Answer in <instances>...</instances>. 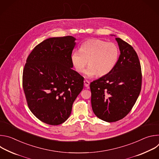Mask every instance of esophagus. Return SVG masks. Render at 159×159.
I'll list each match as a JSON object with an SVG mask.
<instances>
[{
  "instance_id": "1",
  "label": "esophagus",
  "mask_w": 159,
  "mask_h": 159,
  "mask_svg": "<svg viewBox=\"0 0 159 159\" xmlns=\"http://www.w3.org/2000/svg\"><path fill=\"white\" fill-rule=\"evenodd\" d=\"M84 85H85V87H89V84H90L89 81H88V80H85L84 81Z\"/></svg>"
}]
</instances>
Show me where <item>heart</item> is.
Segmentation results:
<instances>
[{"instance_id":"1","label":"heart","mask_w":159,"mask_h":159,"mask_svg":"<svg viewBox=\"0 0 159 159\" xmlns=\"http://www.w3.org/2000/svg\"><path fill=\"white\" fill-rule=\"evenodd\" d=\"M119 54V48L115 43L90 39L82 44L80 51L73 52L71 61L79 73L84 72L89 63V66L85 71L86 77H92L96 74L102 77L109 74L115 66Z\"/></svg>"}]
</instances>
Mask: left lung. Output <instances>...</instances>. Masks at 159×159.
Returning <instances> with one entry per match:
<instances>
[{
  "mask_svg": "<svg viewBox=\"0 0 159 159\" xmlns=\"http://www.w3.org/2000/svg\"><path fill=\"white\" fill-rule=\"evenodd\" d=\"M120 50L118 61L107 74L90 84L93 112L99 119L115 122L125 118L137 101L142 89L140 62L133 48L116 38Z\"/></svg>",
  "mask_w": 159,
  "mask_h": 159,
  "instance_id": "1",
  "label": "left lung"
}]
</instances>
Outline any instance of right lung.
<instances>
[{"label": "right lung", "mask_w": 159, "mask_h": 159, "mask_svg": "<svg viewBox=\"0 0 159 159\" xmlns=\"http://www.w3.org/2000/svg\"><path fill=\"white\" fill-rule=\"evenodd\" d=\"M75 38H50L38 44L27 58L22 87L28 106L42 122L64 123L84 87V77L72 69Z\"/></svg>", "instance_id": "obj_1"}]
</instances>
